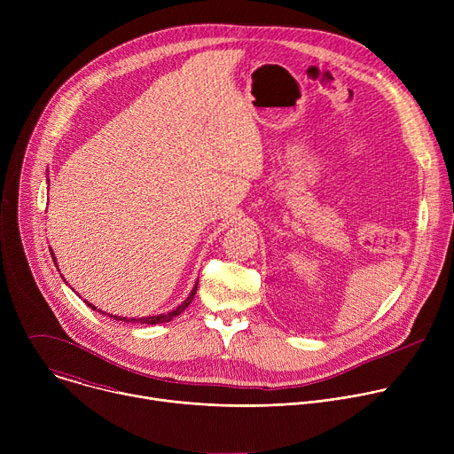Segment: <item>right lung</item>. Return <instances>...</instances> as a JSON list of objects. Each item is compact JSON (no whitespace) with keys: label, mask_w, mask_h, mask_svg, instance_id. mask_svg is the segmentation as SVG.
I'll use <instances>...</instances> for the list:
<instances>
[{"label":"right lung","mask_w":454,"mask_h":454,"mask_svg":"<svg viewBox=\"0 0 454 454\" xmlns=\"http://www.w3.org/2000/svg\"><path fill=\"white\" fill-rule=\"evenodd\" d=\"M53 256V254H51ZM55 262V261H53ZM196 291H198V284L193 286V289H192V293H190V296L179 305V307H176L174 310H170V312H167V314H158V316H149V317H131V319H127V317H120V316H111V317H114V319H121V321H131V323H147V325H156V323H165V321H170L172 317H176V316H179L188 305H190V301L193 300V294H196ZM91 309H95L91 303H88ZM100 312V310H98ZM109 316V314H107Z\"/></svg>","instance_id":"obj_1"}]
</instances>
